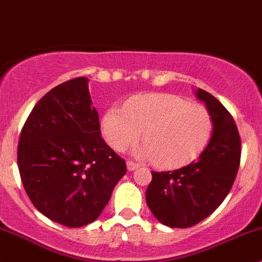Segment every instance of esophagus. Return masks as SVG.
<instances>
[{
    "label": "esophagus",
    "instance_id": "34e87169",
    "mask_svg": "<svg viewBox=\"0 0 262 262\" xmlns=\"http://www.w3.org/2000/svg\"><path fill=\"white\" fill-rule=\"evenodd\" d=\"M126 167H128L129 171H134V170H137V168L141 167V165L137 162H134V161H128V162H126Z\"/></svg>",
    "mask_w": 262,
    "mask_h": 262
}]
</instances>
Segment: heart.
I'll return each mask as SVG.
<instances>
[{
    "label": "heart",
    "instance_id": "1",
    "mask_svg": "<svg viewBox=\"0 0 262 262\" xmlns=\"http://www.w3.org/2000/svg\"><path fill=\"white\" fill-rule=\"evenodd\" d=\"M142 130L146 143L137 155L173 167L203 152L212 137L213 119L204 105L171 94L137 95L124 102V109L110 107L102 119L105 138L120 152L136 143Z\"/></svg>",
    "mask_w": 262,
    "mask_h": 262
}]
</instances>
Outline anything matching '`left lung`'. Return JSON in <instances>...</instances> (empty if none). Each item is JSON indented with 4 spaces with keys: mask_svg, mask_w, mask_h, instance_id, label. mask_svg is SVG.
Returning <instances> with one entry per match:
<instances>
[{
    "mask_svg": "<svg viewBox=\"0 0 262 262\" xmlns=\"http://www.w3.org/2000/svg\"><path fill=\"white\" fill-rule=\"evenodd\" d=\"M213 119L209 143L199 158L179 170L152 171L146 191L153 215L171 228L192 227L222 204L236 180L241 138L231 113L209 92L196 91Z\"/></svg>",
    "mask_w": 262,
    "mask_h": 262,
    "instance_id": "obj_1",
    "label": "left lung"
}]
</instances>
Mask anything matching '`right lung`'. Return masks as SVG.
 Segmentation results:
<instances>
[{"label":"right lung","mask_w":262,"mask_h":262,"mask_svg":"<svg viewBox=\"0 0 262 262\" xmlns=\"http://www.w3.org/2000/svg\"><path fill=\"white\" fill-rule=\"evenodd\" d=\"M86 77L58 84L33 107L20 133L17 166L24 189L47 218L71 228L96 221L125 161L101 137Z\"/></svg>","instance_id":"obj_1"}]
</instances>
